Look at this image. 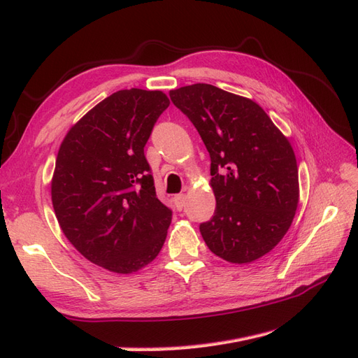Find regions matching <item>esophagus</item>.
Wrapping results in <instances>:
<instances>
[{
  "mask_svg": "<svg viewBox=\"0 0 358 358\" xmlns=\"http://www.w3.org/2000/svg\"><path fill=\"white\" fill-rule=\"evenodd\" d=\"M185 200H187V197L183 196V194H178V196L173 197V203H175V208L178 210H182L183 206H185Z\"/></svg>",
  "mask_w": 358,
  "mask_h": 358,
  "instance_id": "1",
  "label": "esophagus"
}]
</instances>
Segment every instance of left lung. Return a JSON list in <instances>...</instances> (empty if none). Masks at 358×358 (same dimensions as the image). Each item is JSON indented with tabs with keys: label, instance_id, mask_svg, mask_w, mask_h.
<instances>
[{
	"label": "left lung",
	"instance_id": "obj_1",
	"mask_svg": "<svg viewBox=\"0 0 358 358\" xmlns=\"http://www.w3.org/2000/svg\"><path fill=\"white\" fill-rule=\"evenodd\" d=\"M196 127L210 157L215 213L200 224L210 251L251 263L280 242L299 204L294 150L252 100L208 83L170 91Z\"/></svg>",
	"mask_w": 358,
	"mask_h": 358
}]
</instances>
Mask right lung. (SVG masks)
Segmentation results:
<instances>
[{
	"label": "right lung",
	"instance_id": "right-lung-1",
	"mask_svg": "<svg viewBox=\"0 0 358 358\" xmlns=\"http://www.w3.org/2000/svg\"><path fill=\"white\" fill-rule=\"evenodd\" d=\"M170 101L161 91L107 96L62 140L52 179L61 230L96 266L133 273L159 254L171 209L155 192L145 146Z\"/></svg>",
	"mask_w": 358,
	"mask_h": 358
}]
</instances>
